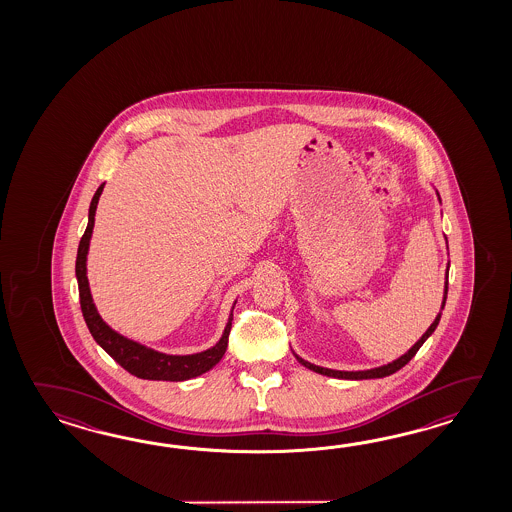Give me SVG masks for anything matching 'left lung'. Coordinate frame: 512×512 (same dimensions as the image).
<instances>
[{"label": "left lung", "instance_id": "1", "mask_svg": "<svg viewBox=\"0 0 512 512\" xmlns=\"http://www.w3.org/2000/svg\"><path fill=\"white\" fill-rule=\"evenodd\" d=\"M435 194H437V190H435ZM437 199H439V203H441V197L437 194ZM450 265V263H448ZM446 293H448V269H446V282H445V294H443V304H441V309H445L446 304ZM439 320H441V313L435 316L434 322H432V326L426 329L425 335L419 338L417 342H415L412 348L408 349L406 353H404L403 357H399L397 360H393L390 364H384V366H379V368H373V370H364V371H337V370H327V368H320V366H315V364H311V362H307V360L302 359V357H298L296 353H294V357L296 360L300 362V364H304L305 368H309V370L316 371V373H320V375H327V377H338V379H381V377H388V375H392L397 370H401L404 364H408L410 360L414 359L415 353L419 351V348L425 344L426 338L430 337L432 333L435 331V327L439 324Z\"/></svg>", "mask_w": 512, "mask_h": 512}]
</instances>
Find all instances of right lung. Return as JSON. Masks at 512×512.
Here are the masks:
<instances>
[{"label":"right lung","instance_id":"obj_1","mask_svg":"<svg viewBox=\"0 0 512 512\" xmlns=\"http://www.w3.org/2000/svg\"><path fill=\"white\" fill-rule=\"evenodd\" d=\"M102 190H104V185L98 186L95 196L91 199L86 232H84L80 245H78L77 265H75L80 307H82V315L86 320L89 333L93 335L95 342L108 353L109 357H113V360L119 362L124 370L130 371L131 375H135L139 379L179 382L188 381V379H194V377L207 373L208 370H212L218 364L219 360L223 359V355L227 351L230 327H232V313H230L229 322H227L218 344L207 349V351L194 353V355H166L161 351L146 348L135 340L122 337L120 333L111 329L102 320V316L98 315L97 307L93 304V296L89 291L86 261L89 241H91V234H93V227H95V212H97L98 199H100Z\"/></svg>","mask_w":512,"mask_h":512}]
</instances>
